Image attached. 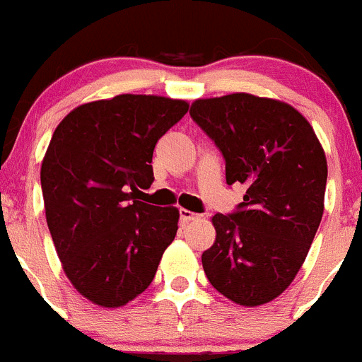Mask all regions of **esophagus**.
<instances>
[{"mask_svg": "<svg viewBox=\"0 0 362 362\" xmlns=\"http://www.w3.org/2000/svg\"><path fill=\"white\" fill-rule=\"evenodd\" d=\"M197 218H199V214L192 213V211H188V209H182V207L180 209V221H181V225L189 223V221L197 220Z\"/></svg>", "mask_w": 362, "mask_h": 362, "instance_id": "esophagus-1", "label": "esophagus"}]
</instances>
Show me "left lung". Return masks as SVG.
Segmentation results:
<instances>
[{"instance_id":"obj_1","label":"left lung","mask_w":362,"mask_h":362,"mask_svg":"<svg viewBox=\"0 0 362 362\" xmlns=\"http://www.w3.org/2000/svg\"><path fill=\"white\" fill-rule=\"evenodd\" d=\"M189 116L220 148L227 185L246 189L235 213L211 218L216 239L202 253L204 273L235 304L271 303L294 281L320 225L324 148L306 117L281 100L199 98Z\"/></svg>"}]
</instances>
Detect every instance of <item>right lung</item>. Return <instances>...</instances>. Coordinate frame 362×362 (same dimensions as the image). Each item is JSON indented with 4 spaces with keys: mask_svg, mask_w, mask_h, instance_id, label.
<instances>
[{
    "mask_svg": "<svg viewBox=\"0 0 362 362\" xmlns=\"http://www.w3.org/2000/svg\"><path fill=\"white\" fill-rule=\"evenodd\" d=\"M186 100L117 95L63 117L42 160L45 218L64 274L100 308H119L151 285L180 221L177 207L139 200L158 139Z\"/></svg>",
    "mask_w": 362,
    "mask_h": 362,
    "instance_id": "add662e5",
    "label": "right lung"
}]
</instances>
